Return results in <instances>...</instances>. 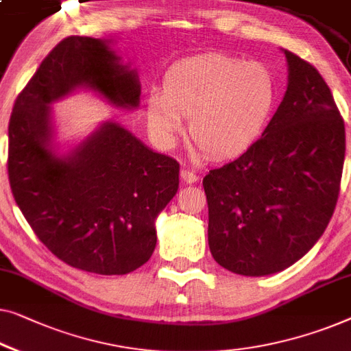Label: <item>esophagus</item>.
I'll return each mask as SVG.
<instances>
[{
	"mask_svg": "<svg viewBox=\"0 0 351 351\" xmlns=\"http://www.w3.org/2000/svg\"><path fill=\"white\" fill-rule=\"evenodd\" d=\"M180 177L184 179V182H186V184H195V182L199 179V176H197L195 171L188 169V167H184V169L180 171Z\"/></svg>",
	"mask_w": 351,
	"mask_h": 351,
	"instance_id": "1",
	"label": "esophagus"
}]
</instances>
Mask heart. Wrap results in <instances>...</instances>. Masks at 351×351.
I'll list each match as a JSON object with an SVG mask.
<instances>
[{"mask_svg": "<svg viewBox=\"0 0 351 351\" xmlns=\"http://www.w3.org/2000/svg\"><path fill=\"white\" fill-rule=\"evenodd\" d=\"M280 104L277 75L267 64L212 53L177 63L167 71L165 90L147 101L155 138L172 145L184 133L218 160L241 156L271 125Z\"/></svg>", "mask_w": 351, "mask_h": 351, "instance_id": "b5f03b06", "label": "heart"}]
</instances>
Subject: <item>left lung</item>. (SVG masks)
Masks as SVG:
<instances>
[{
    "mask_svg": "<svg viewBox=\"0 0 351 351\" xmlns=\"http://www.w3.org/2000/svg\"><path fill=\"white\" fill-rule=\"evenodd\" d=\"M288 87L250 150L209 171V247L241 276L280 272L306 255L336 209L345 125L317 68L285 50Z\"/></svg>",
    "mask_w": 351,
    "mask_h": 351,
    "instance_id": "8db88e82",
    "label": "left lung"
}]
</instances>
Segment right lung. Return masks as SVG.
I'll list each match as a JSON object with an SVG mask.
<instances>
[{
  "mask_svg": "<svg viewBox=\"0 0 351 351\" xmlns=\"http://www.w3.org/2000/svg\"><path fill=\"white\" fill-rule=\"evenodd\" d=\"M88 87L119 108H138L134 71L103 39L69 36L43 60L15 99L8 174L14 199L39 241L80 271L123 276L150 260L155 218L179 188L180 166L108 121L73 154L50 150V103Z\"/></svg>",
  "mask_w": 351,
  "mask_h": 351,
  "instance_id": "right-lung-1",
  "label": "right lung"
}]
</instances>
